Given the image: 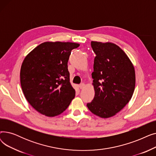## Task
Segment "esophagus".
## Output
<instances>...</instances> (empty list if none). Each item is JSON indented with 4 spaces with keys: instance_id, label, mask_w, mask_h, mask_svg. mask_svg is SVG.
Segmentation results:
<instances>
[{
    "instance_id": "1",
    "label": "esophagus",
    "mask_w": 156,
    "mask_h": 156,
    "mask_svg": "<svg viewBox=\"0 0 156 156\" xmlns=\"http://www.w3.org/2000/svg\"><path fill=\"white\" fill-rule=\"evenodd\" d=\"M84 87H85V84H84L83 83H81L80 84V85H79V87H80V89H83V88H84Z\"/></svg>"
}]
</instances>
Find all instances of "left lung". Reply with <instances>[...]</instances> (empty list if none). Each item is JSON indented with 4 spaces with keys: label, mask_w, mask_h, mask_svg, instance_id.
<instances>
[{
    "label": "left lung",
    "mask_w": 156,
    "mask_h": 156,
    "mask_svg": "<svg viewBox=\"0 0 156 156\" xmlns=\"http://www.w3.org/2000/svg\"><path fill=\"white\" fill-rule=\"evenodd\" d=\"M96 54L92 76L95 96L87 104L102 118L115 115L129 102L135 86L134 67L125 52L112 43L91 42Z\"/></svg>",
    "instance_id": "obj_1"
}]
</instances>
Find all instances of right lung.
Segmentation results:
<instances>
[{
    "label": "right lung",
    "instance_id": "obj_1",
    "mask_svg": "<svg viewBox=\"0 0 156 156\" xmlns=\"http://www.w3.org/2000/svg\"><path fill=\"white\" fill-rule=\"evenodd\" d=\"M80 44L44 42L24 58L20 71L23 94L36 111L47 116L59 115L75 96L69 82L68 62L71 51Z\"/></svg>",
    "mask_w": 156,
    "mask_h": 156
}]
</instances>
